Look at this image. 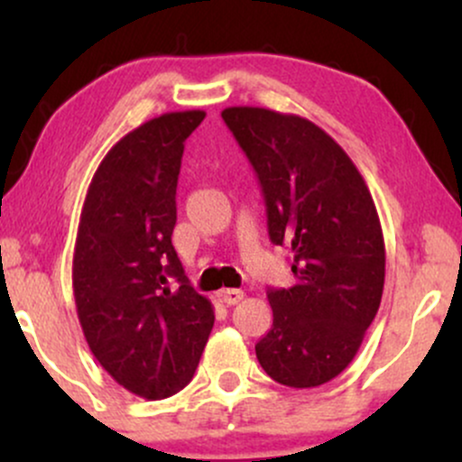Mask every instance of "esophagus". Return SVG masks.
Masks as SVG:
<instances>
[{"label":"esophagus","instance_id":"esophagus-1","mask_svg":"<svg viewBox=\"0 0 462 462\" xmlns=\"http://www.w3.org/2000/svg\"><path fill=\"white\" fill-rule=\"evenodd\" d=\"M219 300L224 301L226 306H235V304H238V301L243 300V291H238V289H224L219 293Z\"/></svg>","mask_w":462,"mask_h":462}]
</instances>
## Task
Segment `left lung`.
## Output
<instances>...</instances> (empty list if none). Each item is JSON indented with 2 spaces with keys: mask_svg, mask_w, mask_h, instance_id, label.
<instances>
[{
  "mask_svg": "<svg viewBox=\"0 0 462 462\" xmlns=\"http://www.w3.org/2000/svg\"><path fill=\"white\" fill-rule=\"evenodd\" d=\"M226 125L261 182L273 245L291 252V289H269L273 326L256 358L275 383H330L356 356L384 289V236L343 147L298 115L232 106Z\"/></svg>",
  "mask_w": 462,
  "mask_h": 462,
  "instance_id": "1",
  "label": "left lung"
}]
</instances>
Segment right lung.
I'll return each instance as SVG.
<instances>
[{
  "instance_id": "1",
  "label": "right lung",
  "mask_w": 462,
  "mask_h": 462,
  "mask_svg": "<svg viewBox=\"0 0 462 462\" xmlns=\"http://www.w3.org/2000/svg\"><path fill=\"white\" fill-rule=\"evenodd\" d=\"M204 116L164 113L128 132L99 162L79 215V326L115 383L145 400L190 383L215 323L171 245L184 141Z\"/></svg>"
}]
</instances>
